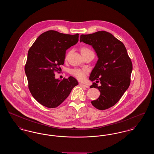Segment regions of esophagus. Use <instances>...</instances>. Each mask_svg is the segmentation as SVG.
<instances>
[{
	"instance_id": "obj_1",
	"label": "esophagus",
	"mask_w": 154,
	"mask_h": 154,
	"mask_svg": "<svg viewBox=\"0 0 154 154\" xmlns=\"http://www.w3.org/2000/svg\"><path fill=\"white\" fill-rule=\"evenodd\" d=\"M79 85H80L81 87H85V88H89V86L87 85H85V84H83L82 83H80Z\"/></svg>"
}]
</instances>
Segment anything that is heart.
I'll use <instances>...</instances> for the list:
<instances>
[{"label":"heart","mask_w":154,"mask_h":154,"mask_svg":"<svg viewBox=\"0 0 154 154\" xmlns=\"http://www.w3.org/2000/svg\"><path fill=\"white\" fill-rule=\"evenodd\" d=\"M91 51L88 48L82 47L81 48V54L85 53L86 52ZM70 73L78 79L79 80L83 81L85 80L86 74L87 73V71L85 69H73L70 70Z\"/></svg>","instance_id":"1"}]
</instances>
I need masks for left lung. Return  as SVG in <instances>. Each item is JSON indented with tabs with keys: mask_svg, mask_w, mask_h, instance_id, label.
I'll use <instances>...</instances> for the list:
<instances>
[{
	"mask_svg": "<svg viewBox=\"0 0 154 154\" xmlns=\"http://www.w3.org/2000/svg\"><path fill=\"white\" fill-rule=\"evenodd\" d=\"M81 42L91 45L98 57L89 80L100 81V86L93 82L90 87L98 89L100 95L91 103L97 109H107L119 100L130 85L133 69L131 59L124 44L107 32L81 35Z\"/></svg>",
	"mask_w": 154,
	"mask_h": 154,
	"instance_id": "left-lung-1",
	"label": "left lung"
}]
</instances>
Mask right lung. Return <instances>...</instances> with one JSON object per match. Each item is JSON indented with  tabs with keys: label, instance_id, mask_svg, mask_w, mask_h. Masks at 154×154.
<instances>
[{
	"label": "right lung",
	"instance_id": "obj_1",
	"mask_svg": "<svg viewBox=\"0 0 154 154\" xmlns=\"http://www.w3.org/2000/svg\"><path fill=\"white\" fill-rule=\"evenodd\" d=\"M79 37L78 33L48 30L37 37L28 51L25 66L28 87L33 97L46 107H58L79 84L72 76L56 79L54 73L64 64L66 50L77 43Z\"/></svg>",
	"mask_w": 154,
	"mask_h": 154
}]
</instances>
